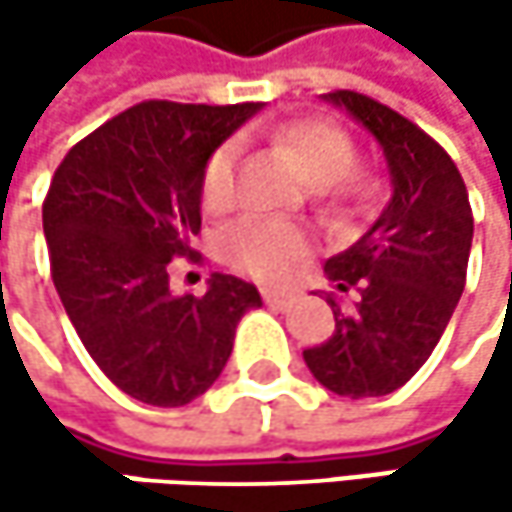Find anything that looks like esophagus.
<instances>
[{
  "instance_id": "34e87169",
  "label": "esophagus",
  "mask_w": 512,
  "mask_h": 512,
  "mask_svg": "<svg viewBox=\"0 0 512 512\" xmlns=\"http://www.w3.org/2000/svg\"><path fill=\"white\" fill-rule=\"evenodd\" d=\"M260 296H263V302L272 305V308H287V305L293 302V293H284V290H263Z\"/></svg>"
}]
</instances>
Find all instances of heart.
<instances>
[{"mask_svg": "<svg viewBox=\"0 0 512 512\" xmlns=\"http://www.w3.org/2000/svg\"><path fill=\"white\" fill-rule=\"evenodd\" d=\"M275 142L296 159L302 174L320 186V195L335 210L361 207L373 195V177L356 171L358 148L353 136L326 118H299L275 130ZM237 162L240 142L228 139L207 156L201 168V207L207 213H222L234 204L237 192ZM305 252V237L296 228L243 219L222 234V255L231 266L263 278L278 281L293 272L296 260Z\"/></svg>", "mask_w": 512, "mask_h": 512, "instance_id": "heart-1", "label": "heart"}]
</instances>
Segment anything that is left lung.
<instances>
[{
	"label": "left lung",
	"mask_w": 512,
	"mask_h": 512,
	"mask_svg": "<svg viewBox=\"0 0 512 512\" xmlns=\"http://www.w3.org/2000/svg\"><path fill=\"white\" fill-rule=\"evenodd\" d=\"M382 145L394 195L370 231L326 260L353 308L329 299L335 332L302 358L329 391L361 400L406 385L436 350L465 287L474 216L460 168L418 124L350 88L329 91Z\"/></svg>",
	"instance_id": "1"
}]
</instances>
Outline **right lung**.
<instances>
[{
  "mask_svg": "<svg viewBox=\"0 0 512 512\" xmlns=\"http://www.w3.org/2000/svg\"><path fill=\"white\" fill-rule=\"evenodd\" d=\"M257 103L145 100L76 142L44 198L52 284L97 367L148 406H186L222 373L255 284L213 275L171 293L168 263L192 257L201 168Z\"/></svg>",
  "mask_w": 512,
  "mask_h": 512,
  "instance_id": "1",
  "label": "right lung"
}]
</instances>
